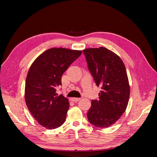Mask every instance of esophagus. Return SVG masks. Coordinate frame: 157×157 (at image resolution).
Returning <instances> with one entry per match:
<instances>
[{
  "mask_svg": "<svg viewBox=\"0 0 157 157\" xmlns=\"http://www.w3.org/2000/svg\"><path fill=\"white\" fill-rule=\"evenodd\" d=\"M80 98H71V101H73V102H78V101H80Z\"/></svg>",
  "mask_w": 157,
  "mask_h": 157,
  "instance_id": "esophagus-1",
  "label": "esophagus"
}]
</instances>
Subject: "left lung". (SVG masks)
<instances>
[{
    "mask_svg": "<svg viewBox=\"0 0 157 157\" xmlns=\"http://www.w3.org/2000/svg\"><path fill=\"white\" fill-rule=\"evenodd\" d=\"M83 52L96 86L102 89L99 99L92 101L88 119L98 128H108L121 117L128 104L130 89L125 65L104 47L86 48Z\"/></svg>",
    "mask_w": 157,
    "mask_h": 157,
    "instance_id": "obj_1",
    "label": "left lung"
}]
</instances>
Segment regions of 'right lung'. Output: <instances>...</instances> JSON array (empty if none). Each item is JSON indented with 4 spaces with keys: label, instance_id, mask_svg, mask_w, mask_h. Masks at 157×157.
<instances>
[{
    "label": "right lung",
    "instance_id": "add662e5",
    "mask_svg": "<svg viewBox=\"0 0 157 157\" xmlns=\"http://www.w3.org/2000/svg\"><path fill=\"white\" fill-rule=\"evenodd\" d=\"M82 55V51L52 48L38 56L25 81V99L29 111L41 125L56 129L64 123L69 107L68 99L58 96L63 73Z\"/></svg>",
    "mask_w": 157,
    "mask_h": 157
}]
</instances>
